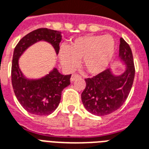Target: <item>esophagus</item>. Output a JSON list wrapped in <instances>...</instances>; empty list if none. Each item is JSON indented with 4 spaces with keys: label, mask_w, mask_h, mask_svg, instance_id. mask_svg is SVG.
<instances>
[{
    "label": "esophagus",
    "mask_w": 149,
    "mask_h": 149,
    "mask_svg": "<svg viewBox=\"0 0 149 149\" xmlns=\"http://www.w3.org/2000/svg\"><path fill=\"white\" fill-rule=\"evenodd\" d=\"M80 78V76L78 75V74H72L71 77V81H74L75 80L76 78Z\"/></svg>",
    "instance_id": "esophagus-1"
}]
</instances>
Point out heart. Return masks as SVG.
<instances>
[{
    "instance_id": "heart-1",
    "label": "heart",
    "mask_w": 149,
    "mask_h": 149,
    "mask_svg": "<svg viewBox=\"0 0 149 149\" xmlns=\"http://www.w3.org/2000/svg\"><path fill=\"white\" fill-rule=\"evenodd\" d=\"M115 54V41L110 36L87 35L72 40L68 47H61L59 60L64 68L73 71L82 59L88 74L97 75L106 71Z\"/></svg>"
}]
</instances>
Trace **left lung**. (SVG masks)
Instances as JSON below:
<instances>
[{
  "label": "left lung",
  "instance_id": "1",
  "mask_svg": "<svg viewBox=\"0 0 149 149\" xmlns=\"http://www.w3.org/2000/svg\"><path fill=\"white\" fill-rule=\"evenodd\" d=\"M119 60L124 70L115 74L109 68L102 73L85 79L86 87L81 101L88 111L96 116H106L118 109L129 95L134 78V65L131 47L120 39Z\"/></svg>",
  "mask_w": 149,
  "mask_h": 149
}]
</instances>
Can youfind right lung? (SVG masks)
I'll return each mask as SVG.
<instances>
[{
	"label": "right lung",
	"instance_id": "obj_1",
	"mask_svg": "<svg viewBox=\"0 0 149 149\" xmlns=\"http://www.w3.org/2000/svg\"><path fill=\"white\" fill-rule=\"evenodd\" d=\"M61 40V32L42 28L25 36L15 48L11 66L12 86L18 102L30 113L38 116L51 114L61 102L63 89L70 85L71 74L64 75L54 68L41 78H29L21 71L19 59L28 48L40 41L49 43L57 55Z\"/></svg>",
	"mask_w": 149,
	"mask_h": 149
}]
</instances>
